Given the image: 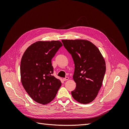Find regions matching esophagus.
<instances>
[{"label":"esophagus","instance_id":"esophagus-1","mask_svg":"<svg viewBox=\"0 0 129 129\" xmlns=\"http://www.w3.org/2000/svg\"><path fill=\"white\" fill-rule=\"evenodd\" d=\"M68 80H69V77H66L65 78H63V81H67Z\"/></svg>","mask_w":129,"mask_h":129}]
</instances>
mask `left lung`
Listing matches in <instances>:
<instances>
[{
  "mask_svg": "<svg viewBox=\"0 0 129 129\" xmlns=\"http://www.w3.org/2000/svg\"><path fill=\"white\" fill-rule=\"evenodd\" d=\"M75 64L73 79L76 83L71 92L73 98L82 104L95 100L102 86L106 71L105 60L92 43L85 40H62Z\"/></svg>",
  "mask_w": 129,
  "mask_h": 129,
  "instance_id": "obj_1",
  "label": "left lung"
}]
</instances>
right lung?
<instances>
[{
    "instance_id": "obj_1",
    "label": "right lung",
    "mask_w": 129,
    "mask_h": 129,
    "mask_svg": "<svg viewBox=\"0 0 129 129\" xmlns=\"http://www.w3.org/2000/svg\"><path fill=\"white\" fill-rule=\"evenodd\" d=\"M59 41H38L28 47L20 63L22 84L36 102L46 104L55 98L61 81L54 77L52 58L62 47Z\"/></svg>"
}]
</instances>
